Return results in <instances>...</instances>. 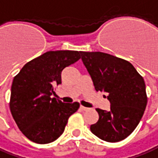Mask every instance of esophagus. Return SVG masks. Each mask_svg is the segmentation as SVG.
Segmentation results:
<instances>
[{"instance_id": "34e87169", "label": "esophagus", "mask_w": 158, "mask_h": 158, "mask_svg": "<svg viewBox=\"0 0 158 158\" xmlns=\"http://www.w3.org/2000/svg\"><path fill=\"white\" fill-rule=\"evenodd\" d=\"M80 109H81V110H88L87 107H85V106H80Z\"/></svg>"}]
</instances>
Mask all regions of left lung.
Returning <instances> with one entry per match:
<instances>
[{
	"label": "left lung",
	"instance_id": "obj_1",
	"mask_svg": "<svg viewBox=\"0 0 158 158\" xmlns=\"http://www.w3.org/2000/svg\"><path fill=\"white\" fill-rule=\"evenodd\" d=\"M96 91L107 93L110 110L96 109L91 131L104 141L119 142L136 129L147 105L145 83L129 61L101 52H80Z\"/></svg>",
	"mask_w": 158,
	"mask_h": 158
}]
</instances>
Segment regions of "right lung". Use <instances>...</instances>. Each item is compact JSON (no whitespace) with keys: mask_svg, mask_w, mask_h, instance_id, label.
I'll return each instance as SVG.
<instances>
[{"mask_svg":"<svg viewBox=\"0 0 158 158\" xmlns=\"http://www.w3.org/2000/svg\"><path fill=\"white\" fill-rule=\"evenodd\" d=\"M80 59V52L49 51L27 62L14 78L10 110L20 131L36 143L55 141L64 132L68 118L79 104L52 98L61 84L64 68Z\"/></svg>","mask_w":158,"mask_h":158,"instance_id":"right-lung-1","label":"right lung"}]
</instances>
